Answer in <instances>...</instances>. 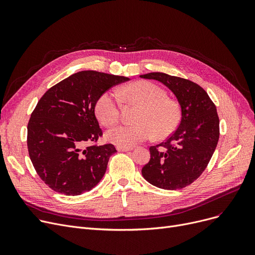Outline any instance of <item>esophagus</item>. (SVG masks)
I'll return each instance as SVG.
<instances>
[{"label": "esophagus", "mask_w": 255, "mask_h": 255, "mask_svg": "<svg viewBox=\"0 0 255 255\" xmlns=\"http://www.w3.org/2000/svg\"><path fill=\"white\" fill-rule=\"evenodd\" d=\"M117 150L119 152H127V151H131L132 148H130V146H117Z\"/></svg>", "instance_id": "34e87169"}]
</instances>
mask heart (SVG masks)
I'll return each mask as SVG.
<instances>
[{
    "label": "heart",
    "instance_id": "b5f03b06",
    "mask_svg": "<svg viewBox=\"0 0 255 255\" xmlns=\"http://www.w3.org/2000/svg\"><path fill=\"white\" fill-rule=\"evenodd\" d=\"M123 102L139 105L135 117L136 124L121 125L105 133L106 139L119 146H132L150 139H164L177 130L181 123L180 104L167 97V92L160 86L140 80L118 91L105 92L98 98L95 112L104 126L117 124L122 115Z\"/></svg>",
    "mask_w": 255,
    "mask_h": 255
}]
</instances>
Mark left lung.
Segmentation results:
<instances>
[{
	"label": "left lung",
	"mask_w": 255,
	"mask_h": 255,
	"mask_svg": "<svg viewBox=\"0 0 255 255\" xmlns=\"http://www.w3.org/2000/svg\"><path fill=\"white\" fill-rule=\"evenodd\" d=\"M156 79L175 94L182 111L178 129L163 142L150 148L151 158L142 177L158 188L182 189L208 166L219 139V118L208 93L191 80L162 72L140 75Z\"/></svg>",
	"instance_id": "obj_1"
}]
</instances>
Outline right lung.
Returning a JSON list of instances; mask_svg holds the SVG:
<instances>
[{"label": "right lung", "mask_w": 255, "mask_h": 255, "mask_svg": "<svg viewBox=\"0 0 255 255\" xmlns=\"http://www.w3.org/2000/svg\"><path fill=\"white\" fill-rule=\"evenodd\" d=\"M128 77L80 71L51 87L38 101L28 124L31 161L53 191L79 195L103 178L115 145L91 144L102 136L95 116L98 98Z\"/></svg>", "instance_id": "obj_1"}]
</instances>
